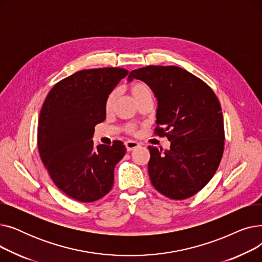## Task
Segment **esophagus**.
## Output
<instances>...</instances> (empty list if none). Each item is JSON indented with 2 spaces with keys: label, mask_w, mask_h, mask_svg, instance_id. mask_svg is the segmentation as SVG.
<instances>
[{
  "label": "esophagus",
  "mask_w": 262,
  "mask_h": 262,
  "mask_svg": "<svg viewBox=\"0 0 262 262\" xmlns=\"http://www.w3.org/2000/svg\"><path fill=\"white\" fill-rule=\"evenodd\" d=\"M125 146H126L128 152H130V150H133V149L138 147V146H139V143L137 142V141H134V140H127V141H125Z\"/></svg>",
  "instance_id": "34e87169"
}]
</instances>
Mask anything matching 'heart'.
<instances>
[{
    "label": "heart",
    "mask_w": 262,
    "mask_h": 262,
    "mask_svg": "<svg viewBox=\"0 0 262 262\" xmlns=\"http://www.w3.org/2000/svg\"><path fill=\"white\" fill-rule=\"evenodd\" d=\"M129 90H130L133 96L137 102H139V101H141L145 98H148V96H152V90H150V88L143 81H134V82H132L130 86H129ZM117 96H118V91L117 90H113L107 95L106 101H105V109L107 110V112H110V110L113 109ZM127 130L129 133L134 134V133H136V127L130 125V126L127 127Z\"/></svg>",
    "instance_id": "obj_1"
}]
</instances>
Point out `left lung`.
I'll use <instances>...</instances> for the list:
<instances>
[{"label": "left lung", "instance_id": "obj_1", "mask_svg": "<svg viewBox=\"0 0 262 262\" xmlns=\"http://www.w3.org/2000/svg\"><path fill=\"white\" fill-rule=\"evenodd\" d=\"M158 101L155 135L166 136L169 149L149 148L148 174L154 188L171 200L193 196L211 180L224 152V121L213 90L204 80L175 66L133 70Z\"/></svg>", "mask_w": 262, "mask_h": 262}]
</instances>
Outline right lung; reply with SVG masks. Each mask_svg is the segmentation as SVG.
<instances>
[{
  "mask_svg": "<svg viewBox=\"0 0 262 262\" xmlns=\"http://www.w3.org/2000/svg\"><path fill=\"white\" fill-rule=\"evenodd\" d=\"M123 68L87 69L50 90L38 122V149L56 187L82 203L105 196L114 186L116 164L126 147L117 140L94 146V126L106 118L105 101L127 75Z\"/></svg>",
  "mask_w": 262,
  "mask_h": 262,
  "instance_id": "1",
  "label": "right lung"
}]
</instances>
